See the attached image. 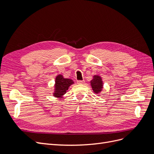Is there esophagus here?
<instances>
[{"label":"esophagus","mask_w":154,"mask_h":154,"mask_svg":"<svg viewBox=\"0 0 154 154\" xmlns=\"http://www.w3.org/2000/svg\"><path fill=\"white\" fill-rule=\"evenodd\" d=\"M77 83L79 84V85H83V84L85 83V81L84 80H83V81H77Z\"/></svg>","instance_id":"esophagus-1"}]
</instances>
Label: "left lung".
<instances>
[{
    "label": "left lung",
    "instance_id": "8db88e82",
    "mask_svg": "<svg viewBox=\"0 0 154 154\" xmlns=\"http://www.w3.org/2000/svg\"><path fill=\"white\" fill-rule=\"evenodd\" d=\"M91 85L92 91L96 94H100L101 91L103 89V81L102 79V77L99 75L93 76V79L91 81Z\"/></svg>",
    "mask_w": 154,
    "mask_h": 154
}]
</instances>
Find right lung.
I'll return each instance as SVG.
<instances>
[{
  "instance_id": "right-lung-1",
  "label": "right lung",
  "mask_w": 154,
  "mask_h": 154,
  "mask_svg": "<svg viewBox=\"0 0 154 154\" xmlns=\"http://www.w3.org/2000/svg\"><path fill=\"white\" fill-rule=\"evenodd\" d=\"M73 84H74V82L72 79L64 78L61 74L58 75L55 79L54 91L53 92V96L56 98H62L69 87Z\"/></svg>"
}]
</instances>
